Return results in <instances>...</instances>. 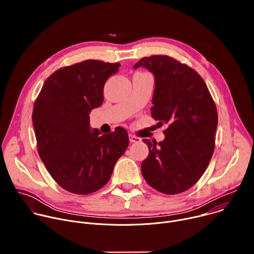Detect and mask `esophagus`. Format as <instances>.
<instances>
[{
	"label": "esophagus",
	"instance_id": "34e87169",
	"mask_svg": "<svg viewBox=\"0 0 254 254\" xmlns=\"http://www.w3.org/2000/svg\"><path fill=\"white\" fill-rule=\"evenodd\" d=\"M128 137H129V141L130 142H138V141H140V138L138 136L134 135V134H129Z\"/></svg>",
	"mask_w": 254,
	"mask_h": 254
}]
</instances>
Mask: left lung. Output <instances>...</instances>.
<instances>
[{
    "label": "left lung",
    "mask_w": 254,
    "mask_h": 254,
    "mask_svg": "<svg viewBox=\"0 0 254 254\" xmlns=\"http://www.w3.org/2000/svg\"><path fill=\"white\" fill-rule=\"evenodd\" d=\"M155 76L152 118L168 125L163 141L148 144L141 174L155 190L176 195L194 186L206 171L215 147L218 115L203 78L187 64L168 55L141 58Z\"/></svg>",
    "instance_id": "obj_1"
}]
</instances>
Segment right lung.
Returning a JSON list of instances; mask_svg holds the SVG:
<instances>
[{
  "label": "right lung",
  "mask_w": 254,
  "mask_h": 254,
  "mask_svg": "<svg viewBox=\"0 0 254 254\" xmlns=\"http://www.w3.org/2000/svg\"><path fill=\"white\" fill-rule=\"evenodd\" d=\"M120 63L85 60L61 67L45 81L33 107L38 154L64 190L87 195L111 179L128 146L123 127L100 135L90 130L89 113L102 104L103 87Z\"/></svg>",
  "instance_id": "add662e5"
}]
</instances>
